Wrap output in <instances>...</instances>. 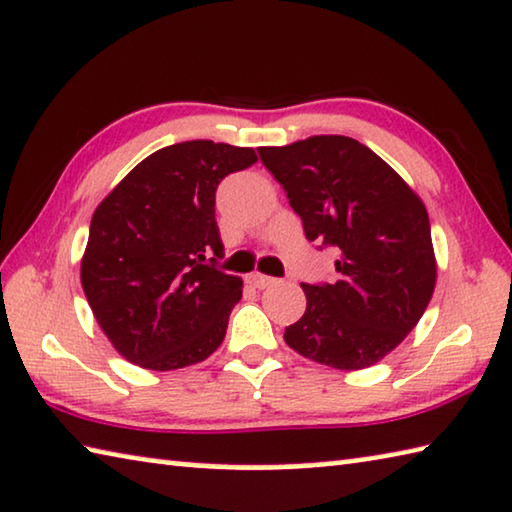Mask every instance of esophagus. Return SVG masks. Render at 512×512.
<instances>
[{"instance_id":"esophagus-1","label":"esophagus","mask_w":512,"mask_h":512,"mask_svg":"<svg viewBox=\"0 0 512 512\" xmlns=\"http://www.w3.org/2000/svg\"><path fill=\"white\" fill-rule=\"evenodd\" d=\"M248 285H253L255 289H266V287L275 285V278H271V275H262V273H250Z\"/></svg>"}]
</instances>
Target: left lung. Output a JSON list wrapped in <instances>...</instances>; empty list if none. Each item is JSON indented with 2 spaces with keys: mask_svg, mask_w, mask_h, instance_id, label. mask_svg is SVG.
<instances>
[{
  "mask_svg": "<svg viewBox=\"0 0 512 512\" xmlns=\"http://www.w3.org/2000/svg\"><path fill=\"white\" fill-rule=\"evenodd\" d=\"M257 152L285 186L305 237L337 250L332 285H300L307 307L285 328V342L332 369L371 367L408 337L431 303L437 264L424 202L348 136H310Z\"/></svg>",
  "mask_w": 512,
  "mask_h": 512,
  "instance_id": "obj_1",
  "label": "left lung"
}]
</instances>
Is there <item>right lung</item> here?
<instances>
[{
  "mask_svg": "<svg viewBox=\"0 0 512 512\" xmlns=\"http://www.w3.org/2000/svg\"><path fill=\"white\" fill-rule=\"evenodd\" d=\"M257 161L253 148L184 141L145 157L97 205L81 287L104 335L152 371L207 360L223 344L243 282L218 271L216 189Z\"/></svg>",
  "mask_w": 512,
  "mask_h": 512,
  "instance_id": "add662e5",
  "label": "right lung"
}]
</instances>
